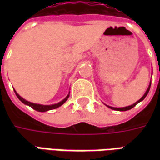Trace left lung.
Returning a JSON list of instances; mask_svg holds the SVG:
<instances>
[{"mask_svg": "<svg viewBox=\"0 0 160 160\" xmlns=\"http://www.w3.org/2000/svg\"><path fill=\"white\" fill-rule=\"evenodd\" d=\"M150 87H151V82H150V84H149V87H148V90H147V92H145V94L142 96V97L139 99V100L137 101V102H135L134 104H133L132 105H129V106H127V107H122V108H114V107H111V106H109V105H107L108 107L111 108V109H112V110H115V111H128V110H130V109H132L133 107H134L136 104H138V103H140L141 101H142L143 99H144L145 98L147 97V95H148V92H149V90H150Z\"/></svg>", "mask_w": 160, "mask_h": 160, "instance_id": "8db88e82", "label": "left lung"}]
</instances>
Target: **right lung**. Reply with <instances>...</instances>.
<instances>
[{"label":"right lung","instance_id":"obj_1","mask_svg":"<svg viewBox=\"0 0 160 160\" xmlns=\"http://www.w3.org/2000/svg\"><path fill=\"white\" fill-rule=\"evenodd\" d=\"M15 92V94L16 96L18 97V98H19V100L22 102L23 104H26V105H29L30 107H32V109H34L35 111H40V112H44V111H50V110H54V109H56V108L60 107L61 105H62L65 102L67 101V99L68 98V97H69V94L64 99H63L62 101H61V102H59V103H57V104H51V105H42V104H34V103H31V102H29V101L26 100V99H24L22 97H20L19 94L16 92V91H14Z\"/></svg>","mask_w":160,"mask_h":160}]
</instances>
